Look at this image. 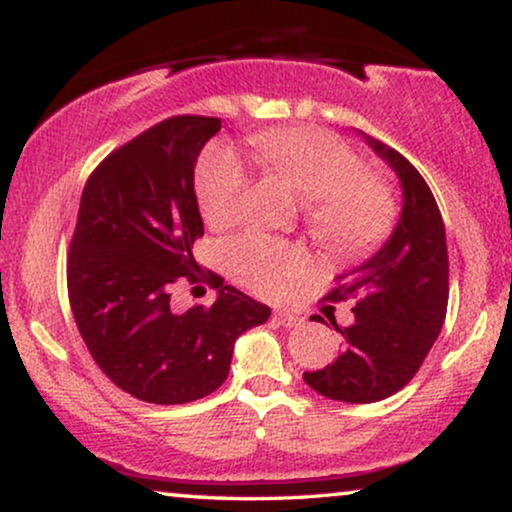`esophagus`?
<instances>
[{"mask_svg": "<svg viewBox=\"0 0 512 512\" xmlns=\"http://www.w3.org/2000/svg\"><path fill=\"white\" fill-rule=\"evenodd\" d=\"M275 319H277L282 326H289V328L300 326V324H303V321H305L303 317H298V314H293V312H277Z\"/></svg>", "mask_w": 512, "mask_h": 512, "instance_id": "obj_1", "label": "esophagus"}]
</instances>
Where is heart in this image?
<instances>
[{
	"mask_svg": "<svg viewBox=\"0 0 512 512\" xmlns=\"http://www.w3.org/2000/svg\"><path fill=\"white\" fill-rule=\"evenodd\" d=\"M254 151L272 177L305 198V221L328 249L359 251L387 233L396 216L389 184L363 170L352 146L319 128H279L256 135ZM247 170L228 146H212L195 179L200 212L209 226L237 219ZM230 268L261 296H284L307 270L298 247L247 233L226 247Z\"/></svg>",
	"mask_w": 512,
	"mask_h": 512,
	"instance_id": "1",
	"label": "heart"
}]
</instances>
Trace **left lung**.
I'll list each match as a JSON object with an SVG mask.
<instances>
[{"label":"left lung","instance_id":"8db88e82","mask_svg":"<svg viewBox=\"0 0 512 512\" xmlns=\"http://www.w3.org/2000/svg\"><path fill=\"white\" fill-rule=\"evenodd\" d=\"M363 137L401 179L403 212L384 247L335 279L324 298H356L354 324L338 328L333 319L345 349L303 377L317 394L345 403L382 401L415 377L443 328L450 296L445 226L429 184L396 149ZM312 319L321 321L319 314Z\"/></svg>","mask_w":512,"mask_h":512}]
</instances>
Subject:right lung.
<instances>
[{"instance_id": "1", "label": "right lung", "mask_w": 512, "mask_h": 512, "mask_svg": "<svg viewBox=\"0 0 512 512\" xmlns=\"http://www.w3.org/2000/svg\"><path fill=\"white\" fill-rule=\"evenodd\" d=\"M221 118L172 116L111 151L83 188L67 256L74 321L104 375L139 401L181 405L226 382L233 345L270 307L200 270L193 170ZM181 281L220 289L212 308L169 307Z\"/></svg>"}]
</instances>
